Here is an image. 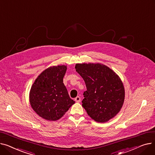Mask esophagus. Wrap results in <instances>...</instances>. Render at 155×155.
<instances>
[{
	"label": "esophagus",
	"mask_w": 155,
	"mask_h": 155,
	"mask_svg": "<svg viewBox=\"0 0 155 155\" xmlns=\"http://www.w3.org/2000/svg\"><path fill=\"white\" fill-rule=\"evenodd\" d=\"M75 101L77 102H80V101H81V99H80V97H79V96H77L76 98L75 99Z\"/></svg>",
	"instance_id": "obj_1"
}]
</instances>
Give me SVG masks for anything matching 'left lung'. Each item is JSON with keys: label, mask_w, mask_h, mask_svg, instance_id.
<instances>
[{"label": "left lung", "mask_w": 155, "mask_h": 155, "mask_svg": "<svg viewBox=\"0 0 155 155\" xmlns=\"http://www.w3.org/2000/svg\"><path fill=\"white\" fill-rule=\"evenodd\" d=\"M75 69L86 85L82 103L88 115L99 123L114 117L125 97L123 84L116 73L99 63L76 64Z\"/></svg>", "instance_id": "1"}]
</instances>
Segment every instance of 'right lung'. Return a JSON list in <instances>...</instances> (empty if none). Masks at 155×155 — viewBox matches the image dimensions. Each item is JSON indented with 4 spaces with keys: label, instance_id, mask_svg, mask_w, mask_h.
Wrapping results in <instances>:
<instances>
[{
    "label": "right lung",
    "instance_id": "add662e5",
    "mask_svg": "<svg viewBox=\"0 0 155 155\" xmlns=\"http://www.w3.org/2000/svg\"><path fill=\"white\" fill-rule=\"evenodd\" d=\"M67 66L52 67L43 71L32 84L29 94L32 108L48 120L60 119L75 103L63 84Z\"/></svg>",
    "mask_w": 155,
    "mask_h": 155
}]
</instances>
